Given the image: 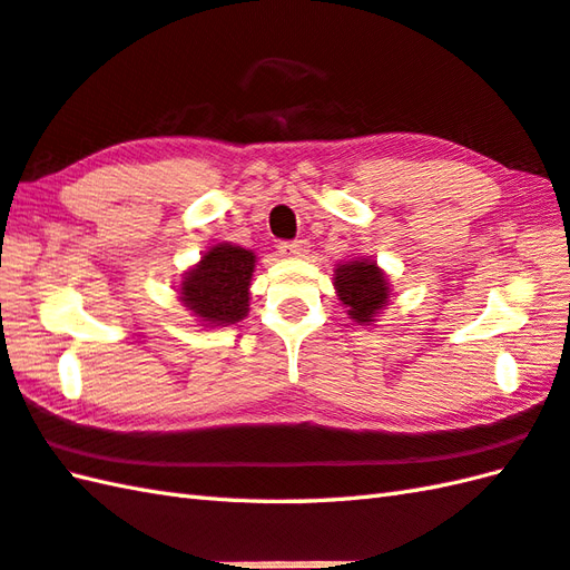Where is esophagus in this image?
I'll use <instances>...</instances> for the list:
<instances>
[{"label":"esophagus","mask_w":570,"mask_h":570,"mask_svg":"<svg viewBox=\"0 0 570 570\" xmlns=\"http://www.w3.org/2000/svg\"><path fill=\"white\" fill-rule=\"evenodd\" d=\"M308 247H311V245H308V239L282 242V245H278V254H282V257H286V259H304L306 254L311 252Z\"/></svg>","instance_id":"34e87169"}]
</instances>
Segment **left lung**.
<instances>
[{"label":"left lung","instance_id":"obj_1","mask_svg":"<svg viewBox=\"0 0 570 570\" xmlns=\"http://www.w3.org/2000/svg\"><path fill=\"white\" fill-rule=\"evenodd\" d=\"M333 286L347 311V318L357 325H372L392 298L390 276L377 262L367 257H353L337 264Z\"/></svg>","mask_w":570,"mask_h":570}]
</instances>
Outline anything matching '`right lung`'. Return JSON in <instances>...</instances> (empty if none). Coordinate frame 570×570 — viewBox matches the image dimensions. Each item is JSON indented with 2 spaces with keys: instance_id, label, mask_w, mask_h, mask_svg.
Returning <instances> with one entry per match:
<instances>
[{
  "instance_id": "obj_1",
  "label": "right lung",
  "mask_w": 570,
  "mask_h": 570,
  "mask_svg": "<svg viewBox=\"0 0 570 570\" xmlns=\"http://www.w3.org/2000/svg\"><path fill=\"white\" fill-rule=\"evenodd\" d=\"M257 254L233 242L208 247L198 264L184 272L178 298L190 316L205 328L235 325L249 313V286Z\"/></svg>"
}]
</instances>
